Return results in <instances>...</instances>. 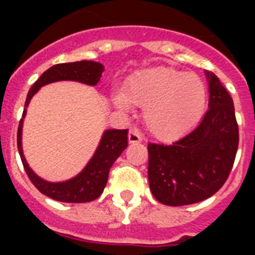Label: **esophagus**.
<instances>
[{
	"instance_id": "esophagus-1",
	"label": "esophagus",
	"mask_w": 255,
	"mask_h": 255,
	"mask_svg": "<svg viewBox=\"0 0 255 255\" xmlns=\"http://www.w3.org/2000/svg\"><path fill=\"white\" fill-rule=\"evenodd\" d=\"M128 141L131 144L143 141V136H141L139 129H131V131L128 132Z\"/></svg>"
}]
</instances>
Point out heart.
Here are the masks:
<instances>
[{
	"instance_id": "1",
	"label": "heart",
	"mask_w": 255,
	"mask_h": 255,
	"mask_svg": "<svg viewBox=\"0 0 255 255\" xmlns=\"http://www.w3.org/2000/svg\"><path fill=\"white\" fill-rule=\"evenodd\" d=\"M114 102L122 110L131 103L144 107L143 120L152 135L174 139L197 123L206 104L201 78L159 66L137 71L126 83V94L116 92Z\"/></svg>"
}]
</instances>
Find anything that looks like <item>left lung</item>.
<instances>
[{
	"label": "left lung",
	"instance_id": "8db88e82",
	"mask_svg": "<svg viewBox=\"0 0 255 255\" xmlns=\"http://www.w3.org/2000/svg\"><path fill=\"white\" fill-rule=\"evenodd\" d=\"M205 75L209 110L200 124L170 145L148 144L149 188L164 205H190L209 198L233 168L240 140L233 99L213 73Z\"/></svg>",
	"mask_w": 255,
	"mask_h": 255
}]
</instances>
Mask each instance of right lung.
Instances as JSON below:
<instances>
[{"instance_id": "1", "label": "right lung", "mask_w": 255, "mask_h": 255, "mask_svg": "<svg viewBox=\"0 0 255 255\" xmlns=\"http://www.w3.org/2000/svg\"><path fill=\"white\" fill-rule=\"evenodd\" d=\"M103 71V65L99 62L81 61L71 62V63H59L46 70L45 73L38 78V81L31 86L26 98L25 110L22 114V119L19 120L17 132L18 152H19L22 164L26 170V174L29 176L30 181L33 182L34 186L41 193L53 198L55 201L78 204V202L94 201L95 198L99 197L100 194L103 193L104 186L107 184L108 173H110L112 164L115 163V160L127 148L128 129H107L102 136V140L94 156L81 173L67 181L50 182L34 173L23 156L21 140L22 124L26 115V107L29 106L34 94L42 86L58 81H75L88 86H95L100 81Z\"/></svg>"}]
</instances>
